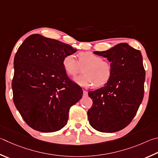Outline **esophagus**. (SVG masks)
<instances>
[{
    "instance_id": "34e87169",
    "label": "esophagus",
    "mask_w": 158,
    "mask_h": 158,
    "mask_svg": "<svg viewBox=\"0 0 158 158\" xmlns=\"http://www.w3.org/2000/svg\"><path fill=\"white\" fill-rule=\"evenodd\" d=\"M83 94H84V96H87L88 95V92L85 91V90H84V93H83Z\"/></svg>"
}]
</instances>
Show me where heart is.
Masks as SVG:
<instances>
[{"mask_svg": "<svg viewBox=\"0 0 158 158\" xmlns=\"http://www.w3.org/2000/svg\"><path fill=\"white\" fill-rule=\"evenodd\" d=\"M63 67L68 75L75 76L84 68V74L77 77L74 81L81 87H101L110 81L113 75V67L101 56L90 52H81L79 54V61L74 54H68L62 61Z\"/></svg>", "mask_w": 158, "mask_h": 158, "instance_id": "heart-1", "label": "heart"}]
</instances>
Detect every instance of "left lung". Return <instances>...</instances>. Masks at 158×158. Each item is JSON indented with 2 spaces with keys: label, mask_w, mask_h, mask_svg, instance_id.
Here are the masks:
<instances>
[{
  "label": "left lung",
  "mask_w": 158,
  "mask_h": 158,
  "mask_svg": "<svg viewBox=\"0 0 158 158\" xmlns=\"http://www.w3.org/2000/svg\"><path fill=\"white\" fill-rule=\"evenodd\" d=\"M94 54L110 62L113 75L104 87L88 92L93 99L88 121L97 131L114 133L130 124L142 102L145 81L142 56L127 43Z\"/></svg>",
  "instance_id": "obj_1"
}]
</instances>
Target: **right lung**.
Segmentation results:
<instances>
[{"mask_svg":"<svg viewBox=\"0 0 158 158\" xmlns=\"http://www.w3.org/2000/svg\"><path fill=\"white\" fill-rule=\"evenodd\" d=\"M77 51L38 34L28 36L19 48L14 60L13 100L31 128L52 133L66 125L69 109L81 99L83 90L68 78L62 61Z\"/></svg>","mask_w":158,"mask_h":158,"instance_id":"1","label":"right lung"}]
</instances>
